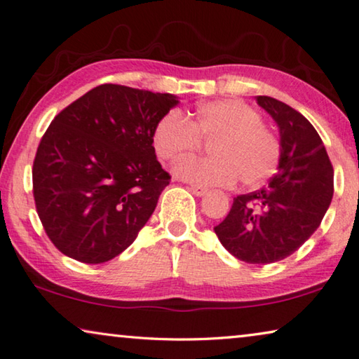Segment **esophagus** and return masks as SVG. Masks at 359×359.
<instances>
[{
  "mask_svg": "<svg viewBox=\"0 0 359 359\" xmlns=\"http://www.w3.org/2000/svg\"><path fill=\"white\" fill-rule=\"evenodd\" d=\"M189 189H191V192L194 196H197V197H201V196H203V194H207V187L205 186H202V184H191L189 186Z\"/></svg>",
  "mask_w": 359,
  "mask_h": 359,
  "instance_id": "1",
  "label": "esophagus"
}]
</instances>
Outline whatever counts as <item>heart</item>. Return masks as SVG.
Segmentation results:
<instances>
[{
    "mask_svg": "<svg viewBox=\"0 0 359 359\" xmlns=\"http://www.w3.org/2000/svg\"><path fill=\"white\" fill-rule=\"evenodd\" d=\"M210 141L207 158L187 157L176 163L175 175L184 181L228 186L241 180L247 187L260 186L276 173L280 142L262 123L260 114L236 99L203 102L187 120L180 110L163 114L152 130L158 158L176 162Z\"/></svg>",
    "mask_w": 359,
    "mask_h": 359,
    "instance_id": "heart-1",
    "label": "heart"
}]
</instances>
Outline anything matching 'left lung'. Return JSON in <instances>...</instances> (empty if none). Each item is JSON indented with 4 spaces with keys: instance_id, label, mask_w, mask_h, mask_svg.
<instances>
[{
    "instance_id": "8db88e82",
    "label": "left lung",
    "mask_w": 359,
    "mask_h": 359,
    "mask_svg": "<svg viewBox=\"0 0 359 359\" xmlns=\"http://www.w3.org/2000/svg\"><path fill=\"white\" fill-rule=\"evenodd\" d=\"M257 104L279 128L280 161L266 187L234 197L215 226L219 242L239 260H284L319 228L334 196V168L321 137L300 112L269 96Z\"/></svg>"
}]
</instances>
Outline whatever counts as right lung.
<instances>
[{
  "mask_svg": "<svg viewBox=\"0 0 359 359\" xmlns=\"http://www.w3.org/2000/svg\"><path fill=\"white\" fill-rule=\"evenodd\" d=\"M176 104L170 93L106 83L54 117L33 161V197L64 255L97 264L133 244L170 184L152 130Z\"/></svg>",
  "mask_w": 359,
  "mask_h": 359,
  "instance_id": "add662e5",
  "label": "right lung"
}]
</instances>
